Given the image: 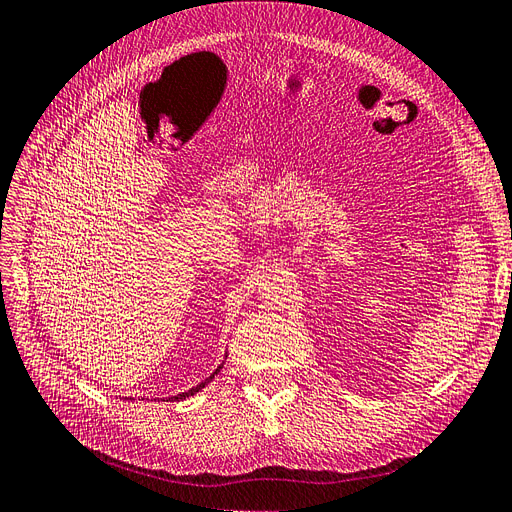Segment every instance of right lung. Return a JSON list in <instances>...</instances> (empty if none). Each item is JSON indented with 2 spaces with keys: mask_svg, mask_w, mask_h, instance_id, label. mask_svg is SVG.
I'll return each mask as SVG.
<instances>
[{
  "mask_svg": "<svg viewBox=\"0 0 512 512\" xmlns=\"http://www.w3.org/2000/svg\"><path fill=\"white\" fill-rule=\"evenodd\" d=\"M218 372H220V367H218V370H216V372H214V374H218ZM214 374H212V376H210V378H208V380H206V382H201V384H197V386H193V388H191V391H187V393H182V395H176V397H172V399H174V401H180V399H187V397H191V395H195V393H199V391H201V388H203V386H206V384H208V382H210V380H212V378H214Z\"/></svg>",
  "mask_w": 512,
  "mask_h": 512,
  "instance_id": "obj_1",
  "label": "right lung"
}]
</instances>
